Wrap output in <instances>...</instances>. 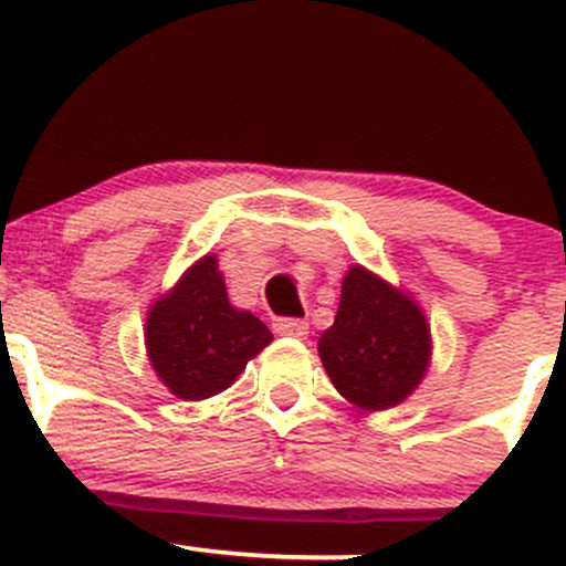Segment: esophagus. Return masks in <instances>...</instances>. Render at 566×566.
Returning a JSON list of instances; mask_svg holds the SVG:
<instances>
[{"label": "esophagus", "instance_id": "obj_1", "mask_svg": "<svg viewBox=\"0 0 566 566\" xmlns=\"http://www.w3.org/2000/svg\"><path fill=\"white\" fill-rule=\"evenodd\" d=\"M272 328H275V334L294 336V339H304L310 334V323L304 317H277Z\"/></svg>", "mask_w": 566, "mask_h": 566}]
</instances>
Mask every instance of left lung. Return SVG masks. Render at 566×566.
<instances>
[{
  "mask_svg": "<svg viewBox=\"0 0 566 566\" xmlns=\"http://www.w3.org/2000/svg\"><path fill=\"white\" fill-rule=\"evenodd\" d=\"M317 353L347 401L360 409H390L420 385L430 328L409 296L353 266L342 283L334 326L321 334Z\"/></svg>",
  "mask_w": 566,
  "mask_h": 566,
  "instance_id": "8db88e82",
  "label": "left lung"
}]
</instances>
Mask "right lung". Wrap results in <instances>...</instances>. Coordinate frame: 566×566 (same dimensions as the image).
<instances>
[{"label": "right lung", "instance_id": "add662e5", "mask_svg": "<svg viewBox=\"0 0 566 566\" xmlns=\"http://www.w3.org/2000/svg\"><path fill=\"white\" fill-rule=\"evenodd\" d=\"M272 342L256 315L234 310L213 256L189 266L146 317V350L157 377L184 401L227 390Z\"/></svg>", "mask_w": 566, "mask_h": 566}]
</instances>
